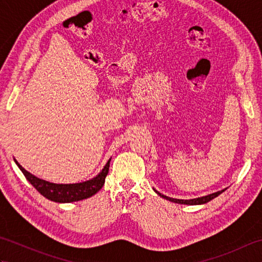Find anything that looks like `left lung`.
I'll return each instance as SVG.
<instances>
[{"instance_id": "8db88e82", "label": "left lung", "mask_w": 262, "mask_h": 262, "mask_svg": "<svg viewBox=\"0 0 262 262\" xmlns=\"http://www.w3.org/2000/svg\"><path fill=\"white\" fill-rule=\"evenodd\" d=\"M226 190V188L223 189V190H220L217 192H214V193H210V194H207V196H204V197H198V198H193V199H176V198H170L168 196H164V194L160 193L159 191L154 190L155 192H157L160 197H162L166 200H170V202L172 203H177V204H183V205H203V204H206L210 202L211 199L216 198L219 194H221L222 192H224Z\"/></svg>"}]
</instances>
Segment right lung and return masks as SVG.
Instances as JSON below:
<instances>
[{
    "mask_svg": "<svg viewBox=\"0 0 262 262\" xmlns=\"http://www.w3.org/2000/svg\"><path fill=\"white\" fill-rule=\"evenodd\" d=\"M110 161L111 159H109L107 164L103 166L101 172H100L98 176L92 178V179L84 182L68 183V185H64V183H53L46 180L39 179L36 176L31 174L30 172H28L25 168H22L18 161L14 159V162L19 166L22 173L25 174L27 180L29 181L43 197H46L47 199L52 200V202L56 203L79 202V200L86 199L93 196V194H96L104 185L105 177H107L109 171Z\"/></svg>",
    "mask_w": 262,
    "mask_h": 262,
    "instance_id": "1",
    "label": "right lung"
}]
</instances>
